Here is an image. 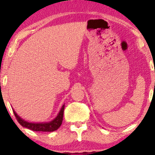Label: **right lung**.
<instances>
[{"label":"right lung","mask_w":155,"mask_h":155,"mask_svg":"<svg viewBox=\"0 0 155 155\" xmlns=\"http://www.w3.org/2000/svg\"><path fill=\"white\" fill-rule=\"evenodd\" d=\"M65 104H63L61 107L60 111L57 114V116L54 119L48 122H42V123H32L25 120L18 115L15 111L12 108V111L15 116V117L21 126L25 128H27L29 130L34 131H42V132H52V131L56 130L59 128L61 125L62 124L63 111H64Z\"/></svg>","instance_id":"add662e5"}]
</instances>
